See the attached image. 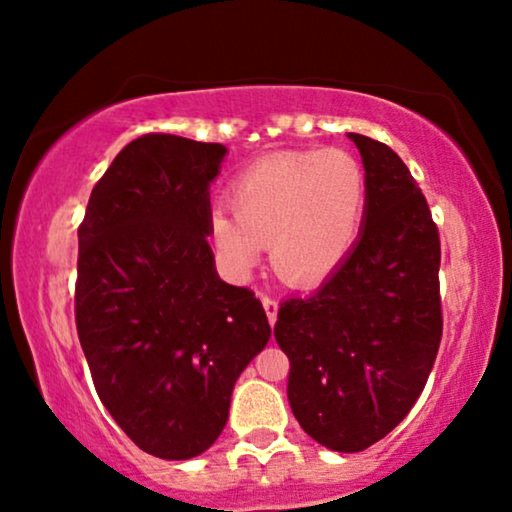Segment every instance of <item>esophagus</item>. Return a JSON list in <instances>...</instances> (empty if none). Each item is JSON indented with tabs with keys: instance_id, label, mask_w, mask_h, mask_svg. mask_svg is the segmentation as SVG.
I'll list each match as a JSON object with an SVG mask.
<instances>
[{
	"instance_id": "1",
	"label": "esophagus",
	"mask_w": 512,
	"mask_h": 512,
	"mask_svg": "<svg viewBox=\"0 0 512 512\" xmlns=\"http://www.w3.org/2000/svg\"><path fill=\"white\" fill-rule=\"evenodd\" d=\"M261 303L265 307V312H268V321H270V324H275V321H277V300L268 296V293L261 291Z\"/></svg>"
}]
</instances>
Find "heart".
I'll return each mask as SVG.
<instances>
[{
  "label": "heart",
  "instance_id": "b5f03b06",
  "mask_svg": "<svg viewBox=\"0 0 512 512\" xmlns=\"http://www.w3.org/2000/svg\"><path fill=\"white\" fill-rule=\"evenodd\" d=\"M368 202L361 160L345 149L272 153L228 186L233 219L212 214V242L235 277L256 268L261 249L282 282L310 289L340 268Z\"/></svg>",
  "mask_w": 512,
  "mask_h": 512
}]
</instances>
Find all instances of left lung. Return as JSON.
<instances>
[{
    "mask_svg": "<svg viewBox=\"0 0 512 512\" xmlns=\"http://www.w3.org/2000/svg\"><path fill=\"white\" fill-rule=\"evenodd\" d=\"M368 177L359 242L312 296L279 305L293 415L328 450L375 445L422 394L443 338L440 237L396 151L349 132Z\"/></svg>",
    "mask_w": 512,
    "mask_h": 512,
    "instance_id": "left-lung-1",
    "label": "left lung"
}]
</instances>
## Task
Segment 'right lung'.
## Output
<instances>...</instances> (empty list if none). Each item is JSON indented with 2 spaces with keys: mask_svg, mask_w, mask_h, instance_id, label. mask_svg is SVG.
<instances>
[{
  "mask_svg": "<svg viewBox=\"0 0 512 512\" xmlns=\"http://www.w3.org/2000/svg\"><path fill=\"white\" fill-rule=\"evenodd\" d=\"M226 146L149 132L114 158L79 226L74 317L97 396L139 450L198 457L270 340L261 300L221 282L209 181Z\"/></svg>",
  "mask_w": 512,
  "mask_h": 512,
  "instance_id": "1",
  "label": "right lung"
}]
</instances>
